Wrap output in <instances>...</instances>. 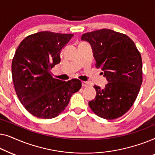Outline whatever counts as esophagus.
<instances>
[{
  "label": "esophagus",
  "mask_w": 155,
  "mask_h": 155,
  "mask_svg": "<svg viewBox=\"0 0 155 155\" xmlns=\"http://www.w3.org/2000/svg\"><path fill=\"white\" fill-rule=\"evenodd\" d=\"M81 83H82V86L84 87H87V86H88V85H89L88 83L86 81H82Z\"/></svg>",
  "instance_id": "34e87169"
}]
</instances>
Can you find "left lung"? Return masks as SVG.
Returning a JSON list of instances; mask_svg holds the SVG:
<instances>
[{"label":"left lung","instance_id":"left-lung-1","mask_svg":"<svg viewBox=\"0 0 155 155\" xmlns=\"http://www.w3.org/2000/svg\"><path fill=\"white\" fill-rule=\"evenodd\" d=\"M81 39L90 43L95 67L104 71L108 81L104 88L93 86L97 95L89 107L101 118L121 117L134 104L142 84L140 52L127 35L108 29L84 34Z\"/></svg>","mask_w":155,"mask_h":155}]
</instances>
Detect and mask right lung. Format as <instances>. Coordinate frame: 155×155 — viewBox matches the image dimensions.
Masks as SVG:
<instances>
[{
  "mask_svg": "<svg viewBox=\"0 0 155 155\" xmlns=\"http://www.w3.org/2000/svg\"><path fill=\"white\" fill-rule=\"evenodd\" d=\"M72 34L40 31L26 37L15 51L12 76L19 101L30 114L48 119L67 107L74 93L81 88L77 78L68 81L52 77L51 69L60 62V51Z\"/></svg>",
  "mask_w": 155,
  "mask_h": 155,
  "instance_id": "add662e5",
  "label": "right lung"
}]
</instances>
